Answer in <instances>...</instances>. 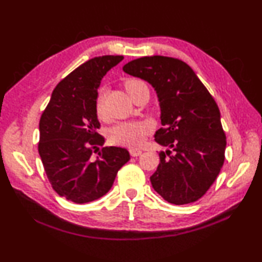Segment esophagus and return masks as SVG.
Masks as SVG:
<instances>
[{
    "label": "esophagus",
    "instance_id": "esophagus-1",
    "mask_svg": "<svg viewBox=\"0 0 262 262\" xmlns=\"http://www.w3.org/2000/svg\"><path fill=\"white\" fill-rule=\"evenodd\" d=\"M129 154L133 156V157H137L139 155L142 154V151L139 150V149H134V147H132V149H129Z\"/></svg>",
    "mask_w": 262,
    "mask_h": 262
}]
</instances>
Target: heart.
I'll list each match as a JSON object with an SVG mask.
<instances>
[{"mask_svg": "<svg viewBox=\"0 0 262 262\" xmlns=\"http://www.w3.org/2000/svg\"><path fill=\"white\" fill-rule=\"evenodd\" d=\"M142 83L140 80H128L125 83L127 92L130 94L132 91L138 84ZM107 95V88L101 86L96 96L95 108L98 117H103L105 113V99ZM151 132V125L143 122H129L121 123L117 126L112 127L109 132V140L119 145H126L130 147H136L141 145L146 135Z\"/></svg>", "mask_w": 262, "mask_h": 262, "instance_id": "b5f03b06", "label": "heart"}]
</instances>
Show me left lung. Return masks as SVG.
<instances>
[{"instance_id":"obj_1","label":"left lung","mask_w":262,"mask_h":262,"mask_svg":"<svg viewBox=\"0 0 262 262\" xmlns=\"http://www.w3.org/2000/svg\"><path fill=\"white\" fill-rule=\"evenodd\" d=\"M123 71L149 82L161 107L163 127L155 141L159 165L150 180L166 201L186 204L200 199L217 178L225 161L226 135L217 104L185 62L153 55L136 59Z\"/></svg>"}]
</instances>
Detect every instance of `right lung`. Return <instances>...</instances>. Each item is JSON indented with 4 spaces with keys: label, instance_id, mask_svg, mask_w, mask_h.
Here are the masks:
<instances>
[{
    "label": "right lung",
    "instance_id": "right-lung-1",
    "mask_svg": "<svg viewBox=\"0 0 262 262\" xmlns=\"http://www.w3.org/2000/svg\"><path fill=\"white\" fill-rule=\"evenodd\" d=\"M123 55H103L81 64L53 90L39 121L38 152L52 188L75 203L106 195L121 167L129 161L126 149L105 146L97 133L95 101L101 79Z\"/></svg>",
    "mask_w": 262,
    "mask_h": 262
}]
</instances>
